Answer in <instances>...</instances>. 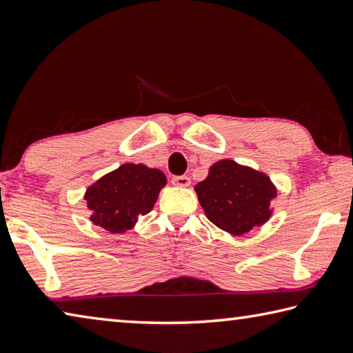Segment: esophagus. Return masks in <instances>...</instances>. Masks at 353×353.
Masks as SVG:
<instances>
[{
    "label": "esophagus",
    "instance_id": "esophagus-1",
    "mask_svg": "<svg viewBox=\"0 0 353 353\" xmlns=\"http://www.w3.org/2000/svg\"><path fill=\"white\" fill-rule=\"evenodd\" d=\"M172 183L175 184L178 188H188L190 184V178L186 175H180V176H173Z\"/></svg>",
    "mask_w": 353,
    "mask_h": 353
}]
</instances>
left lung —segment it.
Masks as SVG:
<instances>
[{
  "instance_id": "obj_1",
  "label": "left lung",
  "mask_w": 353,
  "mask_h": 353,
  "mask_svg": "<svg viewBox=\"0 0 353 353\" xmlns=\"http://www.w3.org/2000/svg\"><path fill=\"white\" fill-rule=\"evenodd\" d=\"M195 192L206 217L232 236H243L267 223L273 214L270 203L277 195L268 175L232 159L212 164Z\"/></svg>"
}]
</instances>
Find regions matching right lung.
<instances>
[{"mask_svg":"<svg viewBox=\"0 0 353 353\" xmlns=\"http://www.w3.org/2000/svg\"><path fill=\"white\" fill-rule=\"evenodd\" d=\"M165 184L167 178L158 169L122 164L86 189L85 200L92 212L90 220L113 234L132 230L141 215L152 211Z\"/></svg>","mask_w":353,"mask_h":353,"instance_id":"obj_1","label":"right lung"}]
</instances>
